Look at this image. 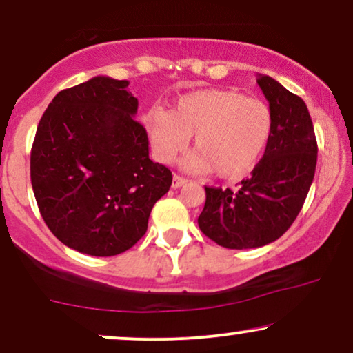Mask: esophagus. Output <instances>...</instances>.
<instances>
[{"mask_svg": "<svg viewBox=\"0 0 353 353\" xmlns=\"http://www.w3.org/2000/svg\"><path fill=\"white\" fill-rule=\"evenodd\" d=\"M186 183H188L186 178H183V176H180V175H173L172 186L175 188V190H176V188H181L183 185H186Z\"/></svg>", "mask_w": 353, "mask_h": 353, "instance_id": "34e87169", "label": "esophagus"}]
</instances>
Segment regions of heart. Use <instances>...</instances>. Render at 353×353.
I'll use <instances>...</instances> for the list:
<instances>
[{
    "mask_svg": "<svg viewBox=\"0 0 353 353\" xmlns=\"http://www.w3.org/2000/svg\"><path fill=\"white\" fill-rule=\"evenodd\" d=\"M159 161L172 162L194 134L197 151L186 159L192 172H216L228 180L254 170L270 138L272 110L263 101L233 90H199L181 96L172 112L156 108L143 117Z\"/></svg>",
    "mask_w": 353,
    "mask_h": 353,
    "instance_id": "1",
    "label": "heart"
}]
</instances>
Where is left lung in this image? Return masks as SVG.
<instances>
[{
	"label": "left lung",
	"mask_w": 353,
	"mask_h": 353,
	"mask_svg": "<svg viewBox=\"0 0 353 353\" xmlns=\"http://www.w3.org/2000/svg\"><path fill=\"white\" fill-rule=\"evenodd\" d=\"M257 83L273 119L262 161L238 192L205 186V205L197 219L202 233L226 249L262 248L281 238L315 176L318 146L305 103L272 77L259 75Z\"/></svg>",
	"instance_id": "obj_1"
}]
</instances>
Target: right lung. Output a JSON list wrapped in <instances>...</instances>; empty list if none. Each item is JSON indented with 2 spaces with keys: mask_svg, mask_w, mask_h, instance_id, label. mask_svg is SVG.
Listing matches in <instances>:
<instances>
[{
  "mask_svg": "<svg viewBox=\"0 0 353 353\" xmlns=\"http://www.w3.org/2000/svg\"><path fill=\"white\" fill-rule=\"evenodd\" d=\"M128 83L93 77L59 91L32 146V188L43 220L67 248L96 257L133 248L172 186V172L149 159Z\"/></svg>",
  "mask_w": 353,
  "mask_h": 353,
  "instance_id": "obj_1",
  "label": "right lung"
}]
</instances>
